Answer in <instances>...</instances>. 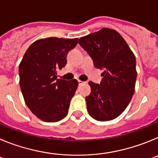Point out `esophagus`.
Here are the masks:
<instances>
[{
  "label": "esophagus",
  "mask_w": 158,
  "mask_h": 158,
  "mask_svg": "<svg viewBox=\"0 0 158 158\" xmlns=\"http://www.w3.org/2000/svg\"><path fill=\"white\" fill-rule=\"evenodd\" d=\"M87 82L86 81H78V85H84V84H86Z\"/></svg>",
  "instance_id": "1"
}]
</instances>
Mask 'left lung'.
Returning <instances> with one entry per match:
<instances>
[{
    "mask_svg": "<svg viewBox=\"0 0 158 158\" xmlns=\"http://www.w3.org/2000/svg\"><path fill=\"white\" fill-rule=\"evenodd\" d=\"M78 43L95 67L104 70L100 84L89 82L92 92L85 98L88 112L96 120L114 119L126 109L135 93V55L123 38L112 29L103 28L84 36Z\"/></svg>",
    "mask_w": 158,
    "mask_h": 158,
    "instance_id": "left-lung-1",
    "label": "left lung"
}]
</instances>
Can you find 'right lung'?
<instances>
[{
	"mask_svg": "<svg viewBox=\"0 0 158 158\" xmlns=\"http://www.w3.org/2000/svg\"><path fill=\"white\" fill-rule=\"evenodd\" d=\"M77 40L54 37L37 40L19 64V85L24 101L41 120L58 122L68 113L78 82L58 79L57 70L66 65L67 54Z\"/></svg>",
	"mask_w": 158,
	"mask_h": 158,
	"instance_id": "obj_1",
	"label": "right lung"
}]
</instances>
